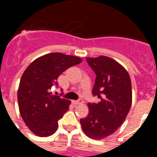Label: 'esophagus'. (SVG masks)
Here are the masks:
<instances>
[{
  "label": "esophagus",
  "mask_w": 157,
  "mask_h": 157,
  "mask_svg": "<svg viewBox=\"0 0 157 157\" xmlns=\"http://www.w3.org/2000/svg\"><path fill=\"white\" fill-rule=\"evenodd\" d=\"M72 103L74 104V105H80V104L83 103V101L82 99L78 100V101H72Z\"/></svg>",
  "instance_id": "obj_1"
}]
</instances>
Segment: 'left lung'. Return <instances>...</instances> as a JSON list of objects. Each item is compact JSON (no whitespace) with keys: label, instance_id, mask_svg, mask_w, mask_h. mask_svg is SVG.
Segmentation results:
<instances>
[{"label":"left lung","instance_id":"8db88e82","mask_svg":"<svg viewBox=\"0 0 157 157\" xmlns=\"http://www.w3.org/2000/svg\"><path fill=\"white\" fill-rule=\"evenodd\" d=\"M96 74L93 95L98 103H88L89 114L80 120L83 131L92 139L111 135L126 120L132 103L131 81L128 72L108 56L86 58Z\"/></svg>","mask_w":157,"mask_h":157}]
</instances>
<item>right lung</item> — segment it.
Here are the masks:
<instances>
[{
    "mask_svg": "<svg viewBox=\"0 0 157 157\" xmlns=\"http://www.w3.org/2000/svg\"><path fill=\"white\" fill-rule=\"evenodd\" d=\"M81 62L77 56L52 52L34 59L23 72L17 94L19 112L35 135L48 137L57 130L58 120L68 110L71 101L52 95L51 89L58 86L59 75Z\"/></svg>",
    "mask_w": 157,
    "mask_h": 157,
    "instance_id": "1",
    "label": "right lung"
}]
</instances>
